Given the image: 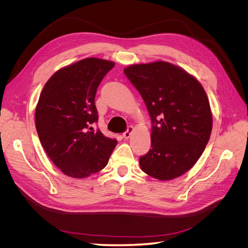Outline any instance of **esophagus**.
I'll list each match as a JSON object with an SVG mask.
<instances>
[{
  "label": "esophagus",
  "mask_w": 248,
  "mask_h": 248,
  "mask_svg": "<svg viewBox=\"0 0 248 248\" xmlns=\"http://www.w3.org/2000/svg\"><path fill=\"white\" fill-rule=\"evenodd\" d=\"M132 130H133V127H132V126H128V128H127V130L123 133V138L126 139V140L128 139V138L131 136Z\"/></svg>",
  "instance_id": "1"
}]
</instances>
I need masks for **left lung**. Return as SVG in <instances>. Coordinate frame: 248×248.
Masks as SVG:
<instances>
[{"mask_svg":"<svg viewBox=\"0 0 248 248\" xmlns=\"http://www.w3.org/2000/svg\"><path fill=\"white\" fill-rule=\"evenodd\" d=\"M152 121L151 149L140 157L142 171L167 181L188 171L208 144L212 112L204 88L184 69L157 61L126 67Z\"/></svg>","mask_w":248,"mask_h":248,"instance_id":"1","label":"left lung"}]
</instances>
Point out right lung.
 <instances>
[{"instance_id": "obj_1", "label": "right lung", "mask_w": 248, "mask_h": 248, "mask_svg": "<svg viewBox=\"0 0 248 248\" xmlns=\"http://www.w3.org/2000/svg\"><path fill=\"white\" fill-rule=\"evenodd\" d=\"M115 63L87 58L51 76L43 87L35 110L42 147L65 175L81 179L107 166L117 140L103 136L98 121L97 88Z\"/></svg>"}]
</instances>
